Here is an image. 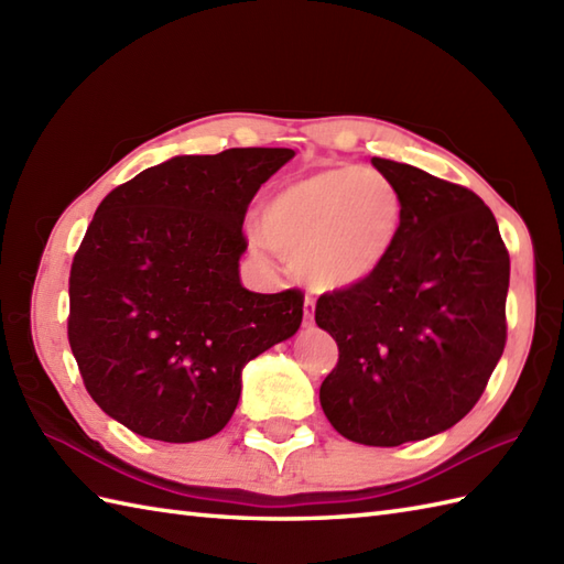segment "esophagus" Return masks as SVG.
I'll list each match as a JSON object with an SVG mask.
<instances>
[{"label": "esophagus", "mask_w": 564, "mask_h": 564, "mask_svg": "<svg viewBox=\"0 0 564 564\" xmlns=\"http://www.w3.org/2000/svg\"><path fill=\"white\" fill-rule=\"evenodd\" d=\"M313 317H315V297L307 295L305 297V327L313 325Z\"/></svg>", "instance_id": "obj_1"}]
</instances>
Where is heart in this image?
<instances>
[{
  "label": "heart",
  "mask_w": 564,
  "mask_h": 564,
  "mask_svg": "<svg viewBox=\"0 0 564 564\" xmlns=\"http://www.w3.org/2000/svg\"><path fill=\"white\" fill-rule=\"evenodd\" d=\"M402 218V196L386 174L339 164L273 191L261 232L315 291H346L382 269Z\"/></svg>",
  "instance_id": "heart-1"
}]
</instances>
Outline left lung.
<instances>
[{"mask_svg": "<svg viewBox=\"0 0 564 564\" xmlns=\"http://www.w3.org/2000/svg\"><path fill=\"white\" fill-rule=\"evenodd\" d=\"M398 186L404 218L382 269L317 301L339 346L319 404L344 438L392 448L458 424L507 344L509 251L470 188L373 158Z\"/></svg>", "mask_w": 564, "mask_h": 564, "instance_id": "8db88e82", "label": "left lung"}]
</instances>
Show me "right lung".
<instances>
[{
    "instance_id": "1",
    "label": "right lung",
    "mask_w": 564,
    "mask_h": 564,
    "mask_svg": "<svg viewBox=\"0 0 564 564\" xmlns=\"http://www.w3.org/2000/svg\"><path fill=\"white\" fill-rule=\"evenodd\" d=\"M289 148L178 154L113 188L69 271L67 337L91 400L138 436L218 434L242 368L291 339L303 293L239 281L242 223Z\"/></svg>"
}]
</instances>
